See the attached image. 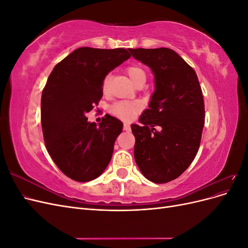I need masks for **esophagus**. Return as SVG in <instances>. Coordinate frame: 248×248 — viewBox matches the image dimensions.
<instances>
[{
	"instance_id": "esophagus-1",
	"label": "esophagus",
	"mask_w": 248,
	"mask_h": 248,
	"mask_svg": "<svg viewBox=\"0 0 248 248\" xmlns=\"http://www.w3.org/2000/svg\"><path fill=\"white\" fill-rule=\"evenodd\" d=\"M123 129H124L125 131H130V130H131V128H130V125H129L128 123H124V125H123Z\"/></svg>"
}]
</instances>
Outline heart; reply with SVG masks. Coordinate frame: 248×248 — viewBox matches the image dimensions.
Returning a JSON list of instances; mask_svg holds the SVG:
<instances>
[{"mask_svg": "<svg viewBox=\"0 0 248 248\" xmlns=\"http://www.w3.org/2000/svg\"><path fill=\"white\" fill-rule=\"evenodd\" d=\"M126 73L128 74V77L130 78V79L136 86L140 84V82H145L147 78L146 71L142 69V67H140L138 64H130L127 66ZM108 82H109V76H107L104 78L102 82V90L104 92L107 91ZM110 109L112 114L117 116L118 118L122 120H130L140 110V107L138 102L122 100V101L116 102L114 106L111 107Z\"/></svg>", "mask_w": 248, "mask_h": 248, "instance_id": "obj_1", "label": "heart"}]
</instances>
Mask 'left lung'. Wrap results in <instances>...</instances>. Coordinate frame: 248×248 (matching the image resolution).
Here are the masks:
<instances>
[{
	"label": "left lung",
	"instance_id": "left-lung-1",
	"mask_svg": "<svg viewBox=\"0 0 248 248\" xmlns=\"http://www.w3.org/2000/svg\"><path fill=\"white\" fill-rule=\"evenodd\" d=\"M129 50L152 69L156 88L141 125H131L134 159L150 181L168 183L188 169L199 151L205 124L202 88L196 71L172 49Z\"/></svg>",
	"mask_w": 248,
	"mask_h": 248
}]
</instances>
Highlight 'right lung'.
Returning a JSON list of instances; mask_svg holds the SVG:
<instances>
[{
  "instance_id": "right-lung-1",
  "label": "right lung",
  "mask_w": 248,
  "mask_h": 248,
  "mask_svg": "<svg viewBox=\"0 0 248 248\" xmlns=\"http://www.w3.org/2000/svg\"><path fill=\"white\" fill-rule=\"evenodd\" d=\"M130 56L125 48H78L55 66L43 88L44 142L56 166L74 181L96 179L111 159L122 122L106 115L97 127L87 114L102 98L107 74Z\"/></svg>"
}]
</instances>
